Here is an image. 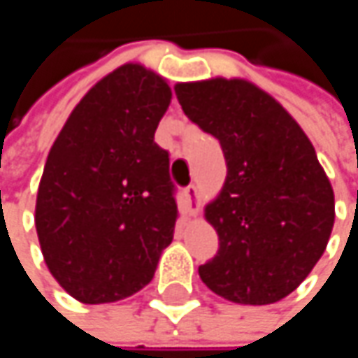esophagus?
<instances>
[{"label": "esophagus", "mask_w": 358, "mask_h": 358, "mask_svg": "<svg viewBox=\"0 0 358 358\" xmlns=\"http://www.w3.org/2000/svg\"><path fill=\"white\" fill-rule=\"evenodd\" d=\"M184 196H186V201H188L190 213H196V207H199V188H196L194 184L186 186V188H184Z\"/></svg>", "instance_id": "34e87169"}]
</instances>
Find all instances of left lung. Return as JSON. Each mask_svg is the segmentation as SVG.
Listing matches in <instances>:
<instances>
[{
	"instance_id": "8db88e82",
	"label": "left lung",
	"mask_w": 358,
	"mask_h": 358,
	"mask_svg": "<svg viewBox=\"0 0 358 358\" xmlns=\"http://www.w3.org/2000/svg\"><path fill=\"white\" fill-rule=\"evenodd\" d=\"M184 113L213 134L228 176L205 207L220 238L199 267L215 294L238 305L288 296L322 259L334 228V190L296 120L243 78L174 87Z\"/></svg>"
}]
</instances>
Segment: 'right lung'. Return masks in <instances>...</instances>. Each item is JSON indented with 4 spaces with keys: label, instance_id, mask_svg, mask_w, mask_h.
Returning a JSON list of instances; mask_svg holds the SVG:
<instances>
[{
    "label": "right lung",
    "instance_id": "right-lung-1",
    "mask_svg": "<svg viewBox=\"0 0 358 358\" xmlns=\"http://www.w3.org/2000/svg\"><path fill=\"white\" fill-rule=\"evenodd\" d=\"M170 101L166 78L124 64L72 109L47 155L36 236L51 275L80 303L145 288L174 238L170 155L155 143Z\"/></svg>",
    "mask_w": 358,
    "mask_h": 358
}]
</instances>
